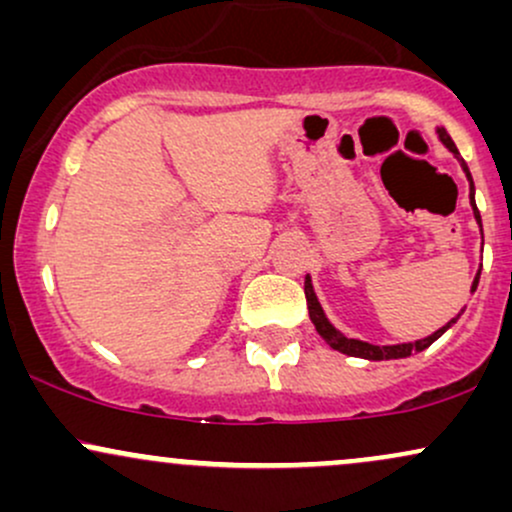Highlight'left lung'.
Returning a JSON list of instances; mask_svg holds the SVG:
<instances>
[{
  "label": "left lung",
  "instance_id": "left-lung-1",
  "mask_svg": "<svg viewBox=\"0 0 512 512\" xmlns=\"http://www.w3.org/2000/svg\"><path fill=\"white\" fill-rule=\"evenodd\" d=\"M436 132H438L440 142L445 144V149L452 151V156H455L457 161H460L464 175H467V180H469V204H472L474 219H477L479 228H481V214H479V209H477V202H474V180H472V173H469L467 163L462 161L460 151H457V146H455V142H452V139H450V134L445 132V127H438ZM481 238H484V231H481ZM479 274H481V269H479L477 276H474V281H472V293L477 291V286H479ZM305 301H308V313H310V320H313L317 334H320V337L325 339V342L330 344L334 351H342V354H346V356L366 358V361H392V358H407V356H411V354H416V351H424V349H428V346H431L433 342H436L438 337H443V334L448 332L450 327L455 325V322L460 320V315H462V313H460L457 317H452L448 325H443V327H440V330H436L433 334H428V337H424V339H416V342L378 346V344L361 342V339L346 337V334L339 332L337 327H334L332 322L327 320L325 310H322V305H320V301H317V296H315V289H313V281H310V276H305Z\"/></svg>",
  "mask_w": 512,
  "mask_h": 512
}]
</instances>
